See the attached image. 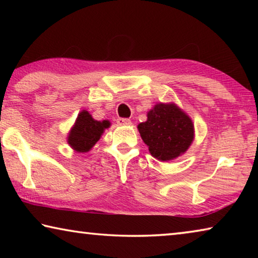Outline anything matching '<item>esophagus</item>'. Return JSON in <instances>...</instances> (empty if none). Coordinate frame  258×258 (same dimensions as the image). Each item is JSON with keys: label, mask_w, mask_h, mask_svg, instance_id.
Here are the masks:
<instances>
[{"label": "esophagus", "mask_w": 258, "mask_h": 258, "mask_svg": "<svg viewBox=\"0 0 258 258\" xmlns=\"http://www.w3.org/2000/svg\"><path fill=\"white\" fill-rule=\"evenodd\" d=\"M117 124H118V125H130L131 119H128V118H118V119H117Z\"/></svg>", "instance_id": "1"}]
</instances>
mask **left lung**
<instances>
[{
  "mask_svg": "<svg viewBox=\"0 0 258 258\" xmlns=\"http://www.w3.org/2000/svg\"><path fill=\"white\" fill-rule=\"evenodd\" d=\"M138 128L150 154L161 161L184 154L194 140V124L175 104H157Z\"/></svg>",
  "mask_w": 258,
  "mask_h": 258,
  "instance_id": "1",
  "label": "left lung"
}]
</instances>
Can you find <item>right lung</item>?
<instances>
[{
    "label": "right lung",
    "mask_w": 258,
    "mask_h": 258,
    "mask_svg": "<svg viewBox=\"0 0 258 258\" xmlns=\"http://www.w3.org/2000/svg\"><path fill=\"white\" fill-rule=\"evenodd\" d=\"M108 120H94L89 112L83 110L68 137V143L77 152H86L99 141L104 128L109 127Z\"/></svg>",
    "instance_id": "1"
}]
</instances>
